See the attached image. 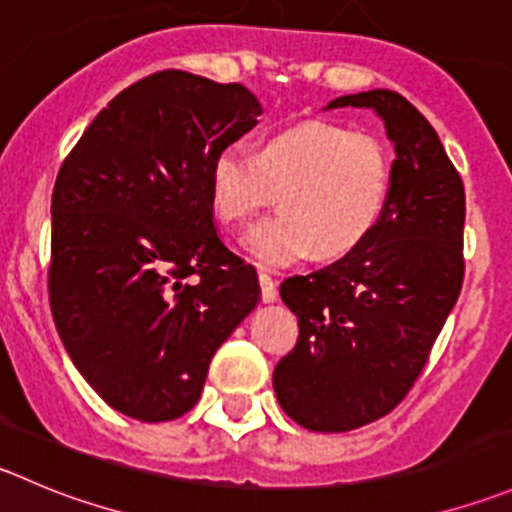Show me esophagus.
<instances>
[{
    "mask_svg": "<svg viewBox=\"0 0 512 512\" xmlns=\"http://www.w3.org/2000/svg\"><path fill=\"white\" fill-rule=\"evenodd\" d=\"M260 290H262V302H275L277 300V287L267 272H260Z\"/></svg>",
    "mask_w": 512,
    "mask_h": 512,
    "instance_id": "1",
    "label": "esophagus"
}]
</instances>
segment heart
<instances>
[{"label": "heart", "instance_id": "1", "mask_svg": "<svg viewBox=\"0 0 512 512\" xmlns=\"http://www.w3.org/2000/svg\"><path fill=\"white\" fill-rule=\"evenodd\" d=\"M390 185L393 157L380 137L317 119L272 132L257 152L220 147L210 162V205L225 225L247 222L277 192L280 212L242 237L262 267L355 250L380 222Z\"/></svg>", "mask_w": 512, "mask_h": 512}]
</instances>
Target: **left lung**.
I'll return each instance as SVG.
<instances>
[{"mask_svg":"<svg viewBox=\"0 0 512 512\" xmlns=\"http://www.w3.org/2000/svg\"><path fill=\"white\" fill-rule=\"evenodd\" d=\"M365 107L393 142V185L365 242L280 297L297 315L295 350L272 372L280 408L315 433L388 415L425 367L463 287L465 190L438 132L398 92L370 89L325 109Z\"/></svg>","mask_w":512,"mask_h":512,"instance_id":"obj_1","label":"left lung"}]
</instances>
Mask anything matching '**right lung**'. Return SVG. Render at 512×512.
Listing matches in <instances>:
<instances>
[{
  "instance_id": "add662e5",
  "label": "right lung",
  "mask_w": 512,
  "mask_h": 512,
  "mask_svg": "<svg viewBox=\"0 0 512 512\" xmlns=\"http://www.w3.org/2000/svg\"><path fill=\"white\" fill-rule=\"evenodd\" d=\"M260 114L242 84L167 69L122 89L59 170L49 305L74 367L117 413L165 423L195 408L212 355L260 302L210 205L212 155Z\"/></svg>"
}]
</instances>
